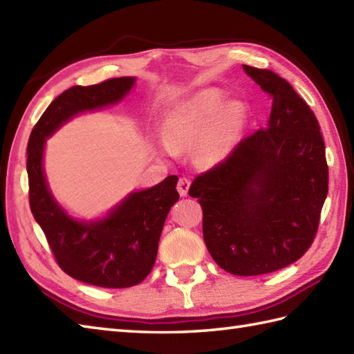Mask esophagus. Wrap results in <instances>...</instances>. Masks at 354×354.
<instances>
[{"label": "esophagus", "instance_id": "obj_1", "mask_svg": "<svg viewBox=\"0 0 354 354\" xmlns=\"http://www.w3.org/2000/svg\"><path fill=\"white\" fill-rule=\"evenodd\" d=\"M189 187H190V179L189 178L181 176L178 179L176 189H178V192H179V194H181V196H187V193H189Z\"/></svg>", "mask_w": 354, "mask_h": 354}]
</instances>
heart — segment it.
<instances>
[{
	"label": "heart",
	"instance_id": "1",
	"mask_svg": "<svg viewBox=\"0 0 354 354\" xmlns=\"http://www.w3.org/2000/svg\"><path fill=\"white\" fill-rule=\"evenodd\" d=\"M221 104L219 93L204 91L173 111L164 126L169 152H178L201 140L198 153L202 161L213 164L223 160L242 131L245 109L240 103H232L219 112Z\"/></svg>",
	"mask_w": 354,
	"mask_h": 354
}]
</instances>
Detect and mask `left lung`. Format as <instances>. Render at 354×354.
Listing matches in <instances>:
<instances>
[{
	"label": "left lung",
	"instance_id": "8db88e82",
	"mask_svg": "<svg viewBox=\"0 0 354 354\" xmlns=\"http://www.w3.org/2000/svg\"><path fill=\"white\" fill-rule=\"evenodd\" d=\"M270 100L268 127L248 135L223 161L193 179L208 252L232 275H261L312 246L328 192L319 123L274 71L243 65Z\"/></svg>",
	"mask_w": 354,
	"mask_h": 354
}]
</instances>
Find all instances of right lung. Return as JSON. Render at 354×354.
<instances>
[{"label":"right lung","instance_id":"add662e5","mask_svg":"<svg viewBox=\"0 0 354 354\" xmlns=\"http://www.w3.org/2000/svg\"><path fill=\"white\" fill-rule=\"evenodd\" d=\"M135 79L117 77L89 86H73L57 95L37 120L27 145L28 201L55 260L65 274L99 288H131L152 270L158 242L170 207L179 199L178 176L132 193L103 221L77 222L65 214L45 183V138L70 117L117 103Z\"/></svg>","mask_w":354,"mask_h":354}]
</instances>
